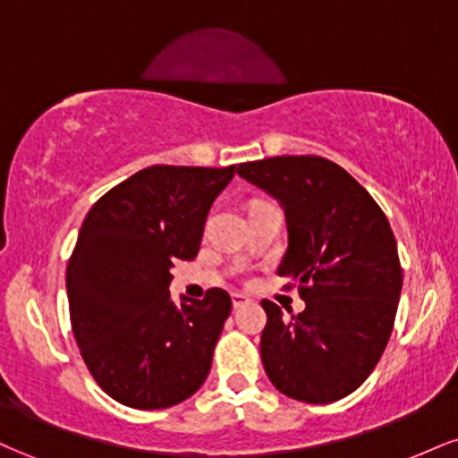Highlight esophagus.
I'll list each match as a JSON object with an SVG mask.
<instances>
[{"label":"esophagus","instance_id":"esophagus-1","mask_svg":"<svg viewBox=\"0 0 458 458\" xmlns=\"http://www.w3.org/2000/svg\"><path fill=\"white\" fill-rule=\"evenodd\" d=\"M247 301H250V297L243 295V293H233V306H234V308L245 306Z\"/></svg>","mask_w":458,"mask_h":458}]
</instances>
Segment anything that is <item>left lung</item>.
Listing matches in <instances>:
<instances>
[{"label": "left lung", "mask_w": 458, "mask_h": 458, "mask_svg": "<svg viewBox=\"0 0 458 458\" xmlns=\"http://www.w3.org/2000/svg\"><path fill=\"white\" fill-rule=\"evenodd\" d=\"M241 176L284 207L288 251L277 273L291 277L306 310L284 317L262 299L260 355L286 396L325 404L349 396L379 364L403 288L396 239L386 213L338 163L284 155L241 163Z\"/></svg>", "instance_id": "left-lung-1"}]
</instances>
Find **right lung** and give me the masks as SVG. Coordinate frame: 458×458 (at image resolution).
Returning <instances> with one entry per match:
<instances>
[{"instance_id":"1","label":"right lung","mask_w":458,"mask_h":458,"mask_svg":"<svg viewBox=\"0 0 458 458\" xmlns=\"http://www.w3.org/2000/svg\"><path fill=\"white\" fill-rule=\"evenodd\" d=\"M234 167L150 165L98 198L66 267L71 327L92 379L133 409L199 390L233 299L208 288L176 306L170 269L196 259L213 199Z\"/></svg>"}]
</instances>
